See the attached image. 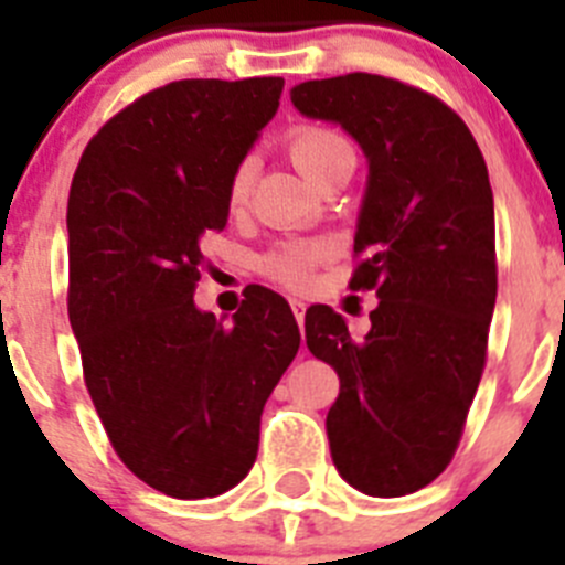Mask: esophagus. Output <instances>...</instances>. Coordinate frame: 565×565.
<instances>
[{
    "mask_svg": "<svg viewBox=\"0 0 565 565\" xmlns=\"http://www.w3.org/2000/svg\"><path fill=\"white\" fill-rule=\"evenodd\" d=\"M291 311H294V317H297V326L299 328L306 326V302H302V299L291 297Z\"/></svg>",
    "mask_w": 565,
    "mask_h": 565,
    "instance_id": "1",
    "label": "esophagus"
}]
</instances>
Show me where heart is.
<instances>
[{
    "label": "heart",
    "mask_w": 565,
    "mask_h": 565,
    "mask_svg": "<svg viewBox=\"0 0 565 565\" xmlns=\"http://www.w3.org/2000/svg\"><path fill=\"white\" fill-rule=\"evenodd\" d=\"M291 158L297 163V169L306 174L308 181H317L319 174L326 172L331 163H337L339 158H348L353 154L351 143L344 141L342 135L333 132L328 127H299L291 135ZM254 181V163L243 161L234 169L232 181H228V203L234 209L243 206L248 201V192H252ZM319 257L317 246H306V243H288V246L277 248L274 254H268L263 268L271 279L282 282L288 288L306 286L308 277H311V268Z\"/></svg>",
    "instance_id": "1"
}]
</instances>
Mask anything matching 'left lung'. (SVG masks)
Listing matches in <instances>:
<instances>
[{
  "instance_id": "obj_1",
  "label": "left lung",
  "mask_w": 565,
  "mask_h": 565,
  "mask_svg": "<svg viewBox=\"0 0 565 565\" xmlns=\"http://www.w3.org/2000/svg\"><path fill=\"white\" fill-rule=\"evenodd\" d=\"M291 104L342 127L367 161L351 288L376 291L371 331L353 339L333 308L306 311L308 351L339 376L333 467L364 495H411L450 463L487 359L498 294L487 163L447 104L396 78L302 82Z\"/></svg>"
}]
</instances>
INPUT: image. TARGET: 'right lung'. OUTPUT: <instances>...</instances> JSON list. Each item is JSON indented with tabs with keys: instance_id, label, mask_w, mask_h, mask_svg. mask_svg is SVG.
Listing matches in <instances>:
<instances>
[{
	"instance_id": "obj_1",
	"label": "right lung",
	"mask_w": 565,
	"mask_h": 565,
	"mask_svg": "<svg viewBox=\"0 0 565 565\" xmlns=\"http://www.w3.org/2000/svg\"><path fill=\"white\" fill-rule=\"evenodd\" d=\"M282 78H186L152 89L87 143L67 201L70 326L115 452L163 495H223L248 476L259 416L299 351L279 294L232 322L194 306L206 232L277 115Z\"/></svg>"
}]
</instances>
